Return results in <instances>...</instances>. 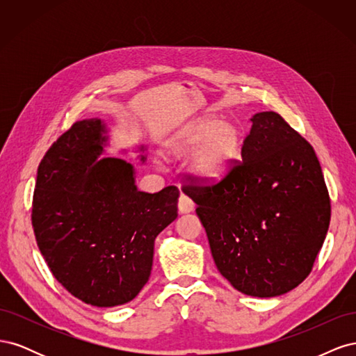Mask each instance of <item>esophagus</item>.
Returning <instances> with one entry per match:
<instances>
[{"mask_svg":"<svg viewBox=\"0 0 356 356\" xmlns=\"http://www.w3.org/2000/svg\"><path fill=\"white\" fill-rule=\"evenodd\" d=\"M178 208H179L181 213L191 212V211H195V202H193L187 195H184V193H182V195L179 196Z\"/></svg>","mask_w":356,"mask_h":356,"instance_id":"obj_1","label":"esophagus"}]
</instances>
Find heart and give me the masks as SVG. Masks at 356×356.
I'll return each instance as SVG.
<instances>
[{"label": "heart", "mask_w": 356, "mask_h": 356, "mask_svg": "<svg viewBox=\"0 0 356 356\" xmlns=\"http://www.w3.org/2000/svg\"><path fill=\"white\" fill-rule=\"evenodd\" d=\"M241 129L233 122L203 117L178 131L168 144L172 156L182 157L197 152L195 170L203 178L221 175L238 156Z\"/></svg>", "instance_id": "obj_1"}]
</instances>
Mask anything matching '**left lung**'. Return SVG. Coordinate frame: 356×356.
Instances as JSON below:
<instances>
[{
	"label": "left lung",
	"mask_w": 356,
	"mask_h": 356,
	"mask_svg": "<svg viewBox=\"0 0 356 356\" xmlns=\"http://www.w3.org/2000/svg\"><path fill=\"white\" fill-rule=\"evenodd\" d=\"M215 181L186 175L220 273L241 293L276 297L312 272L325 241L331 202L315 149L282 115L258 113Z\"/></svg>",
	"instance_id": "1"
}]
</instances>
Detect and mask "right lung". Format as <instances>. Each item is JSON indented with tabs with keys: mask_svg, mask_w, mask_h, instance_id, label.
Masks as SVG:
<instances>
[{
	"mask_svg": "<svg viewBox=\"0 0 356 356\" xmlns=\"http://www.w3.org/2000/svg\"><path fill=\"white\" fill-rule=\"evenodd\" d=\"M104 132L99 118H89L51 144L38 166L31 220L56 281L84 303L113 307L148 282L154 241L178 217L179 190L139 191L131 163L98 159Z\"/></svg>",
	"mask_w": 356,
	"mask_h": 356,
	"instance_id": "right-lung-1",
	"label": "right lung"
}]
</instances>
